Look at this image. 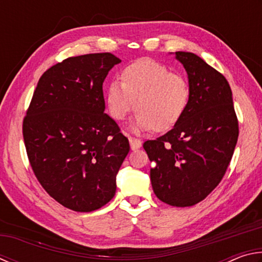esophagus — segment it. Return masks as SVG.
I'll use <instances>...</instances> for the list:
<instances>
[{
	"mask_svg": "<svg viewBox=\"0 0 262 262\" xmlns=\"http://www.w3.org/2000/svg\"><path fill=\"white\" fill-rule=\"evenodd\" d=\"M128 139H129V143H130L132 150H137L139 148H141V145H142L141 140L135 139V137H132V136L128 137Z\"/></svg>",
	"mask_w": 262,
	"mask_h": 262,
	"instance_id": "obj_1",
	"label": "esophagus"
}]
</instances>
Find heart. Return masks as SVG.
I'll use <instances>...</instances> for the list:
<instances>
[{
  "label": "heart",
  "instance_id": "1",
  "mask_svg": "<svg viewBox=\"0 0 262 262\" xmlns=\"http://www.w3.org/2000/svg\"><path fill=\"white\" fill-rule=\"evenodd\" d=\"M189 96V84L183 74L147 59L128 66L121 82L110 84L106 101L117 121L125 120L135 107L137 114L132 125L135 132H164L178 122Z\"/></svg>",
  "mask_w": 262,
  "mask_h": 262
}]
</instances>
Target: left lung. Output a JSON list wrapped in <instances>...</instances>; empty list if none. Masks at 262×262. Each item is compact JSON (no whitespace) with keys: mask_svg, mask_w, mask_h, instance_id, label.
Masks as SVG:
<instances>
[{"mask_svg":"<svg viewBox=\"0 0 262 262\" xmlns=\"http://www.w3.org/2000/svg\"><path fill=\"white\" fill-rule=\"evenodd\" d=\"M190 89L184 114L171 130L145 141L150 179L159 200L190 207L221 183L236 148L239 127L232 92L223 75L188 52H176Z\"/></svg>","mask_w":262,"mask_h":262,"instance_id":"obj_1","label":"left lung"}]
</instances>
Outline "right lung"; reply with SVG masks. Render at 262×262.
<instances>
[{"label": "right lung", "mask_w": 262, "mask_h": 262, "mask_svg": "<svg viewBox=\"0 0 262 262\" xmlns=\"http://www.w3.org/2000/svg\"><path fill=\"white\" fill-rule=\"evenodd\" d=\"M121 60L112 53L72 56L39 79L23 120L30 165L42 188L68 209L89 212L112 200L129 152L104 113L103 83Z\"/></svg>", "instance_id": "right-lung-1"}]
</instances>
